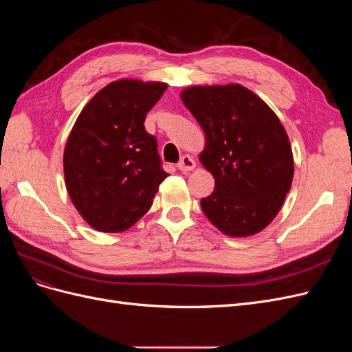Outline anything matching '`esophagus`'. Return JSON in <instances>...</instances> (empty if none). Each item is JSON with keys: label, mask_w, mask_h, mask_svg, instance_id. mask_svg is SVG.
<instances>
[{"label": "esophagus", "mask_w": 352, "mask_h": 352, "mask_svg": "<svg viewBox=\"0 0 352 352\" xmlns=\"http://www.w3.org/2000/svg\"><path fill=\"white\" fill-rule=\"evenodd\" d=\"M177 168L182 170V172H190V170H194L195 168L194 158L190 157L189 154L182 155V158H180V162L177 163Z\"/></svg>", "instance_id": "esophagus-1"}]
</instances>
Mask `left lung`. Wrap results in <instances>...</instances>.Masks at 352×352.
I'll return each instance as SVG.
<instances>
[{
    "instance_id": "8db88e82",
    "label": "left lung",
    "mask_w": 352,
    "mask_h": 352,
    "mask_svg": "<svg viewBox=\"0 0 352 352\" xmlns=\"http://www.w3.org/2000/svg\"><path fill=\"white\" fill-rule=\"evenodd\" d=\"M180 98L206 133L199 160L214 177V190L201 199L204 214L228 236L261 232L278 216L294 177L279 117L238 83L190 87Z\"/></svg>"
}]
</instances>
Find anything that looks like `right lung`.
<instances>
[{
    "label": "right lung",
    "mask_w": 352,
    "mask_h": 352,
    "mask_svg": "<svg viewBox=\"0 0 352 352\" xmlns=\"http://www.w3.org/2000/svg\"><path fill=\"white\" fill-rule=\"evenodd\" d=\"M167 89L163 82L109 83L80 111L63 155L73 206L91 228L105 233L133 226L153 206L162 168L145 116Z\"/></svg>",
    "instance_id": "right-lung-1"
}]
</instances>
